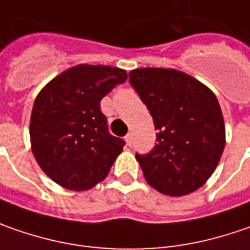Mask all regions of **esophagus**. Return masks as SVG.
Masks as SVG:
<instances>
[{
    "label": "esophagus",
    "mask_w": 250,
    "mask_h": 250,
    "mask_svg": "<svg viewBox=\"0 0 250 250\" xmlns=\"http://www.w3.org/2000/svg\"><path fill=\"white\" fill-rule=\"evenodd\" d=\"M125 143H127V146H131V144H133V134H131V133H128V134L125 137Z\"/></svg>",
    "instance_id": "1"
}]
</instances>
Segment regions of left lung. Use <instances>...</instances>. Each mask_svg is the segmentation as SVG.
I'll use <instances>...</instances> for the list:
<instances>
[{
    "mask_svg": "<svg viewBox=\"0 0 250 250\" xmlns=\"http://www.w3.org/2000/svg\"><path fill=\"white\" fill-rule=\"evenodd\" d=\"M128 81L158 131L152 151L136 154L148 185L168 196H185L201 188L225 146L215 95L200 81L172 68H137L130 71Z\"/></svg>",
    "mask_w": 250,
    "mask_h": 250,
    "instance_id": "8db88e82",
    "label": "left lung"
}]
</instances>
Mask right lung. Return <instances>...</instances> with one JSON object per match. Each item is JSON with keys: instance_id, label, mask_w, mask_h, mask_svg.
Listing matches in <instances>:
<instances>
[{"instance_id": "1", "label": "right lung", "mask_w": 250, "mask_h": 250, "mask_svg": "<svg viewBox=\"0 0 250 250\" xmlns=\"http://www.w3.org/2000/svg\"><path fill=\"white\" fill-rule=\"evenodd\" d=\"M125 80V70L80 64L39 92L30 117L32 152L57 185L81 191L107 176L125 141L109 133L101 101Z\"/></svg>"}]
</instances>
